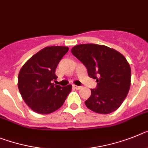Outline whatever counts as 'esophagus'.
<instances>
[{
    "label": "esophagus",
    "mask_w": 148,
    "mask_h": 148,
    "mask_svg": "<svg viewBox=\"0 0 148 148\" xmlns=\"http://www.w3.org/2000/svg\"><path fill=\"white\" fill-rule=\"evenodd\" d=\"M73 87L74 88V89H81V86H76V85H73Z\"/></svg>",
    "instance_id": "obj_1"
}]
</instances>
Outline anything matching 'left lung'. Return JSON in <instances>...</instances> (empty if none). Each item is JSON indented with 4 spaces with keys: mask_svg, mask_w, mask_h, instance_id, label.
<instances>
[{
    "mask_svg": "<svg viewBox=\"0 0 148 148\" xmlns=\"http://www.w3.org/2000/svg\"><path fill=\"white\" fill-rule=\"evenodd\" d=\"M71 53L85 65L89 77L97 82L86 106L98 114L114 112L122 105L130 88L131 68L126 58L115 49L94 43L75 46Z\"/></svg>",
    "mask_w": 148,
    "mask_h": 148,
    "instance_id": "1",
    "label": "left lung"
}]
</instances>
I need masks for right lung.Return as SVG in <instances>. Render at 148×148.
<instances>
[{"instance_id":"1","label":"right lung","mask_w":148,"mask_h":148,"mask_svg":"<svg viewBox=\"0 0 148 148\" xmlns=\"http://www.w3.org/2000/svg\"><path fill=\"white\" fill-rule=\"evenodd\" d=\"M67 47H47L30 58L21 68L18 88L30 108L40 114L54 112L62 106L71 85L60 86L52 84L56 80V69L68 51Z\"/></svg>"}]
</instances>
